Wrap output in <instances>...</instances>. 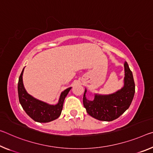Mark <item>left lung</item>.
<instances>
[{"mask_svg":"<svg viewBox=\"0 0 153 153\" xmlns=\"http://www.w3.org/2000/svg\"><path fill=\"white\" fill-rule=\"evenodd\" d=\"M124 86L116 93L108 95L94 94L93 101L86 97V89L83 97V104L87 113L96 119L112 121L118 118L129 108L135 94V82L132 72L125 62Z\"/></svg>","mask_w":153,"mask_h":153,"instance_id":"8db88e82","label":"left lung"}]
</instances>
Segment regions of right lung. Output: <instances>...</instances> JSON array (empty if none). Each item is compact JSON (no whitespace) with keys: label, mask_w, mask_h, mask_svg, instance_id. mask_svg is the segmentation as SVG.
<instances>
[{"label":"right lung","mask_w":153,"mask_h":153,"mask_svg":"<svg viewBox=\"0 0 153 153\" xmlns=\"http://www.w3.org/2000/svg\"><path fill=\"white\" fill-rule=\"evenodd\" d=\"M24 69V68L19 77L18 84L19 101L24 110L33 120L38 123H48L56 119L61 114L64 100L71 87L62 92L59 103L56 105H49L28 94L23 84L22 75Z\"/></svg>","instance_id":"right-lung-1"}]
</instances>
